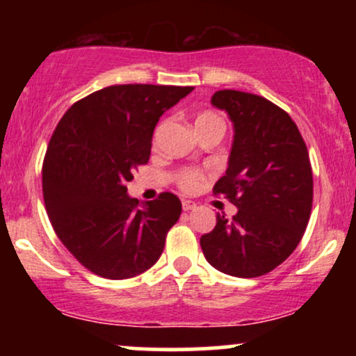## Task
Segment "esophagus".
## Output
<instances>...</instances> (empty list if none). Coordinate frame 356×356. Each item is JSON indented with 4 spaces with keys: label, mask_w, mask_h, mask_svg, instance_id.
Here are the masks:
<instances>
[{
    "label": "esophagus",
    "mask_w": 356,
    "mask_h": 356,
    "mask_svg": "<svg viewBox=\"0 0 356 356\" xmlns=\"http://www.w3.org/2000/svg\"><path fill=\"white\" fill-rule=\"evenodd\" d=\"M194 207H195L194 202H191V201H182V209H184V211H191V209H194Z\"/></svg>",
    "instance_id": "esophagus-1"
}]
</instances>
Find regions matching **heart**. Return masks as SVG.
Listing matches in <instances>:
<instances>
[{"instance_id": "b5f03b06", "label": "heart", "mask_w": 356, "mask_h": 356, "mask_svg": "<svg viewBox=\"0 0 356 356\" xmlns=\"http://www.w3.org/2000/svg\"><path fill=\"white\" fill-rule=\"evenodd\" d=\"M209 122H219V124H224L222 118L212 112H202V113H199L197 118H195V125L209 124ZM202 179H204L202 174L199 172V170L184 169L177 174V186L186 192H195L199 187H201Z\"/></svg>"}]
</instances>
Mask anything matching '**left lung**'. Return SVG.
<instances>
[{"instance_id":"1","label":"left lung","mask_w":356,"mask_h":356,"mask_svg":"<svg viewBox=\"0 0 356 356\" xmlns=\"http://www.w3.org/2000/svg\"><path fill=\"white\" fill-rule=\"evenodd\" d=\"M211 104L234 125L227 170L214 194L238 207L232 219L218 214L201 238L211 266L236 277H257L295 251L313 206L309 155L291 117L277 105L238 90H219Z\"/></svg>"}]
</instances>
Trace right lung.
I'll return each mask as SVG.
<instances>
[{"mask_svg":"<svg viewBox=\"0 0 356 356\" xmlns=\"http://www.w3.org/2000/svg\"><path fill=\"white\" fill-rule=\"evenodd\" d=\"M192 92L172 85H112L73 104L43 161V199L63 246L93 275L127 280L152 268L182 204L162 192L129 197L134 170L149 162L162 113Z\"/></svg>","mask_w":356,"mask_h":356,"instance_id":"add662e5","label":"right lung"}]
</instances>
